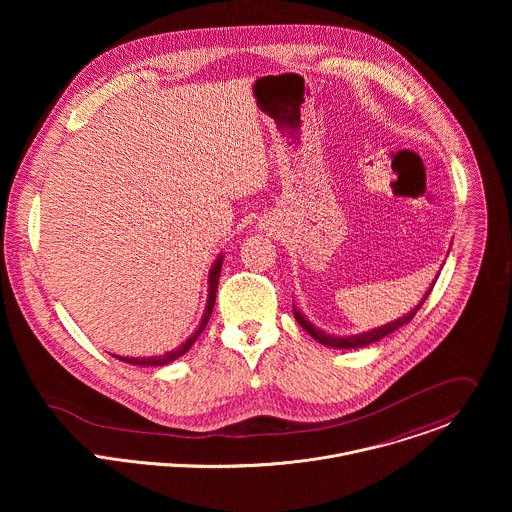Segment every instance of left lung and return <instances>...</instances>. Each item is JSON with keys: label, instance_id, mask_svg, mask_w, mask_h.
<instances>
[{"label": "left lung", "instance_id": "8db88e82", "mask_svg": "<svg viewBox=\"0 0 512 512\" xmlns=\"http://www.w3.org/2000/svg\"><path fill=\"white\" fill-rule=\"evenodd\" d=\"M439 276V274H438ZM438 276L434 278V282H432V286H430V290L424 293V297L420 299V303L412 309V311H408L406 315H402V317H398V319H394V321H390V323H386V325H380V327H374V329H368V331H363V333H359V335H345V337H339V335H331V333H325V331H321L319 327H315L295 305H293V317H295V321L317 341V343H321V345H325V347H331V349H345V351H349V349H363V347H368V345H372V343H376V341H380V339H384V337H388L390 333H394L396 329H400L402 325H406V323H410L412 321V317L418 313V309L424 305V301L428 299V295L432 292V288L436 286V280H438Z\"/></svg>", "mask_w": 512, "mask_h": 512}]
</instances>
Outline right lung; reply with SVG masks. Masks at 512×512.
Wrapping results in <instances>:
<instances>
[{
	"instance_id": "right-lung-1",
	"label": "right lung",
	"mask_w": 512,
	"mask_h": 512,
	"mask_svg": "<svg viewBox=\"0 0 512 512\" xmlns=\"http://www.w3.org/2000/svg\"><path fill=\"white\" fill-rule=\"evenodd\" d=\"M222 260H224V256L219 254L217 256V260L213 262V266H211V270H209V293H207V305H205V311H203V317H201V323H199V327L195 329V333H191L189 337H187V341L185 343H181L175 351H167L165 355H157V357H118V355H112V357H116L118 361H122V363H128V365H136V366H165L169 365V363H173V361H177L179 357H183L191 347H193V343L197 341V337L203 333V329H205V325L209 323V317H211V313H213V307H215V299H217V288H219V278H220V268H222Z\"/></svg>"
}]
</instances>
